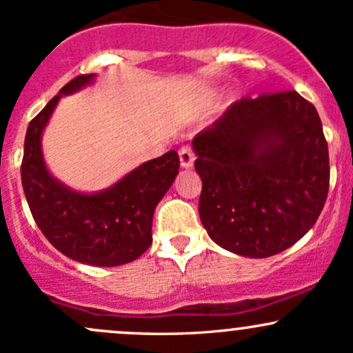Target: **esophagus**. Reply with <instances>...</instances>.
<instances>
[{
  "instance_id": "esophagus-1",
  "label": "esophagus",
  "mask_w": 353,
  "mask_h": 353,
  "mask_svg": "<svg viewBox=\"0 0 353 353\" xmlns=\"http://www.w3.org/2000/svg\"><path fill=\"white\" fill-rule=\"evenodd\" d=\"M179 159H181V165H183V168H185V169L192 168V164H194V152H192L191 145H188V144L181 145Z\"/></svg>"
}]
</instances>
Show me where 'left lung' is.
Masks as SVG:
<instances>
[{
	"instance_id": "8db88e82",
	"label": "left lung",
	"mask_w": 353,
	"mask_h": 353,
	"mask_svg": "<svg viewBox=\"0 0 353 353\" xmlns=\"http://www.w3.org/2000/svg\"><path fill=\"white\" fill-rule=\"evenodd\" d=\"M199 216L221 248L268 258L303 238L328 196L319 112L295 90L238 100L192 139Z\"/></svg>"
}]
</instances>
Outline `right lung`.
I'll return each instance as SVG.
<instances>
[{
	"instance_id": "right-lung-1",
	"label": "right lung",
	"mask_w": 353,
	"mask_h": 353,
	"mask_svg": "<svg viewBox=\"0 0 353 353\" xmlns=\"http://www.w3.org/2000/svg\"><path fill=\"white\" fill-rule=\"evenodd\" d=\"M79 75L30 122L21 161V184L34 223L65 256L94 266L134 261L152 243V218L179 172V156L169 150L97 194H82L50 176L41 154V132L61 95L94 80Z\"/></svg>"
}]
</instances>
